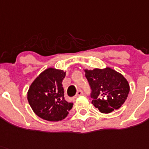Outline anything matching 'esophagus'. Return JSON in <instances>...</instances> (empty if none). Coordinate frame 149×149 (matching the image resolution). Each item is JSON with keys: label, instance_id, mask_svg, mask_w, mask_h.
Masks as SVG:
<instances>
[{"label": "esophagus", "instance_id": "obj_1", "mask_svg": "<svg viewBox=\"0 0 149 149\" xmlns=\"http://www.w3.org/2000/svg\"><path fill=\"white\" fill-rule=\"evenodd\" d=\"M82 94H83V92H82V90H79L78 92H77V95H76V98H77V97H78V96H80V95H82Z\"/></svg>", "mask_w": 149, "mask_h": 149}]
</instances>
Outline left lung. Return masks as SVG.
Returning <instances> with one entry per match:
<instances>
[{
	"mask_svg": "<svg viewBox=\"0 0 149 149\" xmlns=\"http://www.w3.org/2000/svg\"><path fill=\"white\" fill-rule=\"evenodd\" d=\"M92 89V104L103 113L119 109L130 92V85L123 75L110 67L85 70Z\"/></svg>",
	"mask_w": 149,
	"mask_h": 149,
	"instance_id": "left-lung-1",
	"label": "left lung"
}]
</instances>
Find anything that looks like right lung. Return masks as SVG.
I'll use <instances>...</instances> for the list:
<instances>
[{"label": "right lung", "mask_w": 149, "mask_h": 149, "mask_svg": "<svg viewBox=\"0 0 149 149\" xmlns=\"http://www.w3.org/2000/svg\"><path fill=\"white\" fill-rule=\"evenodd\" d=\"M66 72L55 68L46 69L33 81L27 93L29 104L37 116L47 121L64 119L72 103L64 98L62 82Z\"/></svg>", "instance_id": "obj_1"}]
</instances>
